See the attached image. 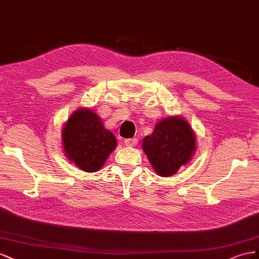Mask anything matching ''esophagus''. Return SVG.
<instances>
[{"mask_svg":"<svg viewBox=\"0 0 259 259\" xmlns=\"http://www.w3.org/2000/svg\"><path fill=\"white\" fill-rule=\"evenodd\" d=\"M138 143V139L134 138V139H125L124 140V144L127 146H135Z\"/></svg>","mask_w":259,"mask_h":259,"instance_id":"obj_1","label":"esophagus"}]
</instances>
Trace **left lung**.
I'll use <instances>...</instances> for the list:
<instances>
[{
    "instance_id": "8db88e82",
    "label": "left lung",
    "mask_w": 259,
    "mask_h": 259,
    "mask_svg": "<svg viewBox=\"0 0 259 259\" xmlns=\"http://www.w3.org/2000/svg\"><path fill=\"white\" fill-rule=\"evenodd\" d=\"M142 149L155 172L170 177L193 157L196 137L186 118L168 116L155 124L152 135L143 138Z\"/></svg>"
}]
</instances>
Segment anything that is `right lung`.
I'll use <instances>...</instances> for the list:
<instances>
[{"label":"right lung","mask_w":259,"mask_h":259,"mask_svg":"<svg viewBox=\"0 0 259 259\" xmlns=\"http://www.w3.org/2000/svg\"><path fill=\"white\" fill-rule=\"evenodd\" d=\"M62 145L65 156L72 164L83 171L95 172L116 149L117 140L94 110L81 107L64 123Z\"/></svg>","instance_id":"right-lung-1"}]
</instances>
